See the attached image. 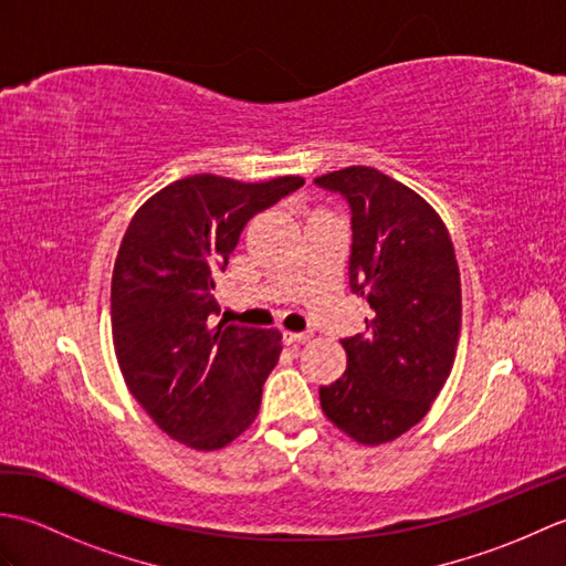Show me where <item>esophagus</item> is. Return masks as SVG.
Returning a JSON list of instances; mask_svg holds the SVG:
<instances>
[{"label":"esophagus","mask_w":566,"mask_h":566,"mask_svg":"<svg viewBox=\"0 0 566 566\" xmlns=\"http://www.w3.org/2000/svg\"><path fill=\"white\" fill-rule=\"evenodd\" d=\"M314 338V331H302V333H292V331H284V340L286 343H306Z\"/></svg>","instance_id":"34e87169"}]
</instances>
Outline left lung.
<instances>
[{
	"label": "left lung",
	"mask_w": 566,
	"mask_h": 566,
	"mask_svg": "<svg viewBox=\"0 0 566 566\" xmlns=\"http://www.w3.org/2000/svg\"><path fill=\"white\" fill-rule=\"evenodd\" d=\"M314 182L350 203L347 274L371 308L365 333L340 340L347 369L321 387V408L357 442H391L423 420L454 365L462 290L452 240L423 197L375 167Z\"/></svg>",
	"instance_id": "8db88e82"
}]
</instances>
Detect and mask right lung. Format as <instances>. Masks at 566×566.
I'll list each match as a JSON object with an SVG mask.
<instances>
[{"label": "right lung", "mask_w": 566, "mask_h": 566, "mask_svg": "<svg viewBox=\"0 0 566 566\" xmlns=\"http://www.w3.org/2000/svg\"><path fill=\"white\" fill-rule=\"evenodd\" d=\"M304 185L191 175L130 219L112 276V333L128 391L172 440L219 450L255 420L282 353L274 328L211 326L213 276L245 223Z\"/></svg>", "instance_id": "obj_1"}]
</instances>
